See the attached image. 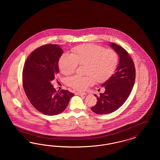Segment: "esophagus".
<instances>
[{"label":"esophagus","mask_w":160,"mask_h":160,"mask_svg":"<svg viewBox=\"0 0 160 160\" xmlns=\"http://www.w3.org/2000/svg\"><path fill=\"white\" fill-rule=\"evenodd\" d=\"M76 94L77 95H82V96H83L85 95L86 93L85 92H77L76 93Z\"/></svg>","instance_id":"34e87169"}]
</instances>
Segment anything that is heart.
Segmentation results:
<instances>
[{
	"label": "heart",
	"instance_id": "heart-1",
	"mask_svg": "<svg viewBox=\"0 0 160 160\" xmlns=\"http://www.w3.org/2000/svg\"><path fill=\"white\" fill-rule=\"evenodd\" d=\"M72 51L73 54H63L58 65L65 75L74 72L78 65H85L84 73L87 76L76 75L68 79L69 85L78 91H83L95 81H106L113 74L118 63V53L101 46L88 44L77 46Z\"/></svg>",
	"mask_w": 160,
	"mask_h": 160
}]
</instances>
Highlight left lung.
Instances as JSON below:
<instances>
[{"label":"left lung","mask_w":160,"mask_h":160,"mask_svg":"<svg viewBox=\"0 0 160 160\" xmlns=\"http://www.w3.org/2000/svg\"><path fill=\"white\" fill-rule=\"evenodd\" d=\"M110 46L118 54L119 62L114 74L102 84L105 92L99 96L94 95L98 101L91 110L97 114L111 113L122 106L131 93L136 78L134 63L128 52L113 42Z\"/></svg>","instance_id":"left-lung-1"}]
</instances>
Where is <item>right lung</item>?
Here are the masks:
<instances>
[{
    "instance_id": "right-lung-1",
    "label": "right lung",
    "mask_w": 160,
    "mask_h": 160,
    "mask_svg": "<svg viewBox=\"0 0 160 160\" xmlns=\"http://www.w3.org/2000/svg\"><path fill=\"white\" fill-rule=\"evenodd\" d=\"M62 53L58 45L46 44L32 52L24 63V91L32 106L42 114H60L74 95L67 90L56 91L51 83L59 72L58 62Z\"/></svg>"
}]
</instances>
